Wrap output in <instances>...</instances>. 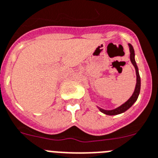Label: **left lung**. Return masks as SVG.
Instances as JSON below:
<instances>
[{
  "label": "left lung",
  "instance_id": "8db88e82",
  "mask_svg": "<svg viewBox=\"0 0 158 158\" xmlns=\"http://www.w3.org/2000/svg\"><path fill=\"white\" fill-rule=\"evenodd\" d=\"M128 46H129V50H130V59L131 63L134 66L135 69V73H136V84H135V88L134 92L133 94L131 95V97L126 101L125 103H123V105H121L120 106H118V108L114 109V110H104V109H101L100 107H97L99 109V110L101 113H103L107 115H117L120 114H123L125 111L130 109L131 106H133V104L137 101L138 99V97L139 95V92H140V77H139V69H138V66L136 65V62H135V51L134 48H133V46L131 44H128Z\"/></svg>",
  "mask_w": 158,
  "mask_h": 158
}]
</instances>
